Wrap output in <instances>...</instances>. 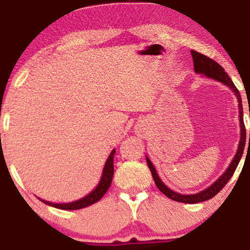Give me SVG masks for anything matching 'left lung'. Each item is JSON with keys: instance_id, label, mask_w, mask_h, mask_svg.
<instances>
[{"instance_id": "obj_1", "label": "left lung", "mask_w": 250, "mask_h": 250, "mask_svg": "<svg viewBox=\"0 0 250 250\" xmlns=\"http://www.w3.org/2000/svg\"><path fill=\"white\" fill-rule=\"evenodd\" d=\"M191 56H193V62H194V70L196 71L197 74H205L206 76L210 77V79L216 80V81H220L225 83L226 85H228L229 88L233 89L235 95L237 96V101H239V109H240V125H241V140L239 149H237V153L235 155L233 162L230 163L228 169L226 170V173L220 177L214 185H211L210 187L205 189L203 191H201L199 194L194 195H181L179 193H175V191L170 190L167 186H165V183L160 180L159 175H157L156 170H155L153 163L150 162V160L147 157V163L148 167L150 169V173L153 175V179L155 181V185L156 187L161 190L166 196L169 197L170 200L177 201V202H183V203H199L203 202V201H207L211 197H214L219 191L227 185L229 180L233 176L235 169H236L237 165H239L241 157H242L243 150H245L246 146V127L245 122H243V109H242V101H241V95L239 89L235 87L234 82L231 81V79L229 77L228 74L226 73L225 69L219 64L217 62H215L214 60L209 59L208 56L203 55V54L197 53V51L191 50ZM249 143H250V134H249Z\"/></svg>"}]
</instances>
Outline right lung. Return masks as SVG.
I'll list each match as a JSON object with an SVG mask.
<instances>
[{"instance_id":"1","label":"right lung","mask_w":250,"mask_h":250,"mask_svg":"<svg viewBox=\"0 0 250 250\" xmlns=\"http://www.w3.org/2000/svg\"><path fill=\"white\" fill-rule=\"evenodd\" d=\"M114 154H115V150H113L109 155L107 162H105L104 168H103V173H102V177L101 181H100L99 186L91 191L90 194H88L87 196L83 197L81 200H77L75 202H70V203H51L48 202V201H43L45 205H49L51 207H55L59 209H63V210H76V209H81V208H85L88 206L94 205L96 203L97 201H100L102 199V196L107 193V190L110 187L111 185V180H113V175H114Z\"/></svg>"}]
</instances>
